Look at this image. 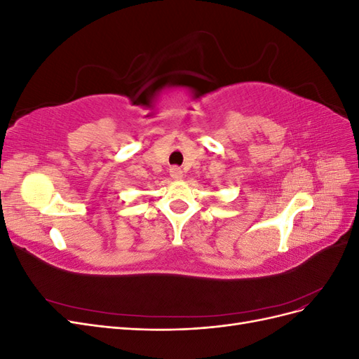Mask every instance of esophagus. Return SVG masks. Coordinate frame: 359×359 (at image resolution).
<instances>
[{
	"instance_id": "obj_1",
	"label": "esophagus",
	"mask_w": 359,
	"mask_h": 359,
	"mask_svg": "<svg viewBox=\"0 0 359 359\" xmlns=\"http://www.w3.org/2000/svg\"><path fill=\"white\" fill-rule=\"evenodd\" d=\"M169 175L172 177V180H181L184 173H182V170L178 166H172L169 169Z\"/></svg>"
}]
</instances>
